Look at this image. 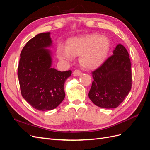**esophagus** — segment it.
I'll return each instance as SVG.
<instances>
[{"instance_id":"obj_1","label":"esophagus","mask_w":150,"mask_h":150,"mask_svg":"<svg viewBox=\"0 0 150 150\" xmlns=\"http://www.w3.org/2000/svg\"><path fill=\"white\" fill-rule=\"evenodd\" d=\"M81 74H82V72H81L79 70H75L74 72H73V74L75 76H80Z\"/></svg>"}]
</instances>
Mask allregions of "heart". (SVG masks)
Masks as SVG:
<instances>
[{"mask_svg": "<svg viewBox=\"0 0 150 150\" xmlns=\"http://www.w3.org/2000/svg\"><path fill=\"white\" fill-rule=\"evenodd\" d=\"M110 49V41L106 36L97 34L75 38L67 42L66 47L58 46L57 54L62 60L69 61L79 56L81 65L86 69H94L105 60Z\"/></svg>", "mask_w": 150, "mask_h": 150, "instance_id": "1", "label": "heart"}]
</instances>
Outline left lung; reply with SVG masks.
I'll list each match as a JSON object with an SVG mask.
<instances>
[{"instance_id": "left-lung-1", "label": "left lung", "mask_w": 150, "mask_h": 150, "mask_svg": "<svg viewBox=\"0 0 150 150\" xmlns=\"http://www.w3.org/2000/svg\"><path fill=\"white\" fill-rule=\"evenodd\" d=\"M131 67L127 50L117 45L112 55L92 72L94 81L88 96L95 105L115 108L124 101L131 89Z\"/></svg>"}]
</instances>
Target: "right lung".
<instances>
[{"label": "right lung", "instance_id": "1", "mask_svg": "<svg viewBox=\"0 0 150 150\" xmlns=\"http://www.w3.org/2000/svg\"><path fill=\"white\" fill-rule=\"evenodd\" d=\"M50 33H40L29 40L21 52L18 66L21 94L39 111L51 110L64 100V83L72 71H59L51 67Z\"/></svg>", "mask_w": 150, "mask_h": 150}]
</instances>
